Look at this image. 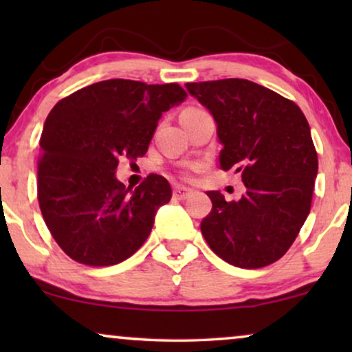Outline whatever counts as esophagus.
Wrapping results in <instances>:
<instances>
[{"mask_svg": "<svg viewBox=\"0 0 352 352\" xmlns=\"http://www.w3.org/2000/svg\"><path fill=\"white\" fill-rule=\"evenodd\" d=\"M190 195H192V189H189V187L176 186L175 190H173V197H175L176 200H186L189 199Z\"/></svg>", "mask_w": 352, "mask_h": 352, "instance_id": "esophagus-1", "label": "esophagus"}]
</instances>
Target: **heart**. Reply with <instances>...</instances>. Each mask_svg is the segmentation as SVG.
I'll return each instance as SVG.
<instances>
[{
	"label": "heart",
	"mask_w": 352,
	"mask_h": 352,
	"mask_svg": "<svg viewBox=\"0 0 352 352\" xmlns=\"http://www.w3.org/2000/svg\"><path fill=\"white\" fill-rule=\"evenodd\" d=\"M186 110H195L194 107H190V109H186ZM184 110V112H186ZM200 168V165H190V166H187L184 171H182V176L184 177H189V175H190V171H195V170H199Z\"/></svg>",
	"instance_id": "obj_1"
}]
</instances>
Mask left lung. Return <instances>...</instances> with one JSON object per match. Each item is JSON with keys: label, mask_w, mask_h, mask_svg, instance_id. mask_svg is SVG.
<instances>
[{"label": "left lung", "mask_w": 352, "mask_h": 352, "mask_svg": "<svg viewBox=\"0 0 352 352\" xmlns=\"http://www.w3.org/2000/svg\"><path fill=\"white\" fill-rule=\"evenodd\" d=\"M186 88L218 124L221 168L240 173L247 187L237 201L206 192L213 208L201 221V234L232 266H269L288 252L311 211L319 162L309 123L293 100L248 80Z\"/></svg>", "instance_id": "left-lung-1"}]
</instances>
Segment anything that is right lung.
Here are the masks:
<instances>
[{
  "mask_svg": "<svg viewBox=\"0 0 352 352\" xmlns=\"http://www.w3.org/2000/svg\"><path fill=\"white\" fill-rule=\"evenodd\" d=\"M177 83L105 80L60 99L40 139L38 204L57 245L76 263L113 266L138 252L171 199L163 176L131 190L120 158L146 155L162 113L186 99Z\"/></svg>",
  "mask_w": 352,
  "mask_h": 352,
  "instance_id": "right-lung-1",
  "label": "right lung"
}]
</instances>
